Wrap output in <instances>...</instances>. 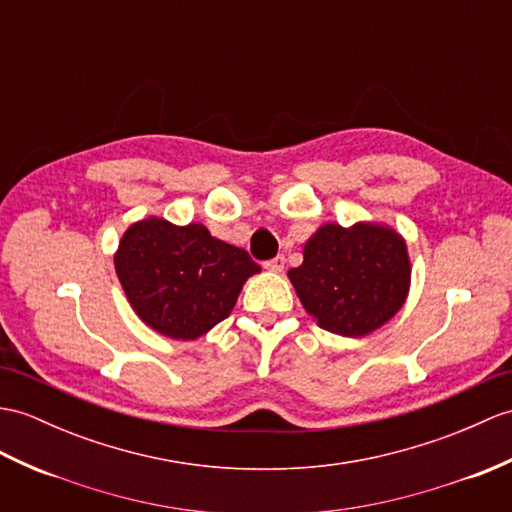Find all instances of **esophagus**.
<instances>
[{
  "label": "esophagus",
  "mask_w": 512,
  "mask_h": 512,
  "mask_svg": "<svg viewBox=\"0 0 512 512\" xmlns=\"http://www.w3.org/2000/svg\"><path fill=\"white\" fill-rule=\"evenodd\" d=\"M266 268H268L270 272H283V268H285V257H283V255H277L275 259L266 261Z\"/></svg>",
  "instance_id": "obj_1"
}]
</instances>
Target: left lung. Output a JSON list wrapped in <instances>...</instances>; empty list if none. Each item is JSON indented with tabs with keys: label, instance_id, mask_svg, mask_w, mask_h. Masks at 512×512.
<instances>
[{
	"label": "left lung",
	"instance_id": "left-lung-1",
	"mask_svg": "<svg viewBox=\"0 0 512 512\" xmlns=\"http://www.w3.org/2000/svg\"><path fill=\"white\" fill-rule=\"evenodd\" d=\"M410 255L388 224L327 222L303 246V264L288 272L318 327L362 338L386 325L410 292Z\"/></svg>",
	"mask_w": 512,
	"mask_h": 512
}]
</instances>
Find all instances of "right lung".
Wrapping results in <instances>:
<instances>
[{
    "instance_id": "right-lung-1",
    "label": "right lung",
    "mask_w": 512,
    "mask_h": 512,
    "mask_svg": "<svg viewBox=\"0 0 512 512\" xmlns=\"http://www.w3.org/2000/svg\"><path fill=\"white\" fill-rule=\"evenodd\" d=\"M113 261L135 314L172 340L205 336L261 270L244 248L213 237L205 224L178 227L157 216L130 224Z\"/></svg>"
}]
</instances>
